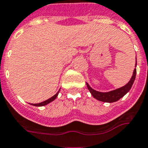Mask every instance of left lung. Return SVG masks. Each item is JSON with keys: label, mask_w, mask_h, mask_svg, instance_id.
I'll return each mask as SVG.
<instances>
[{"label": "left lung", "mask_w": 148, "mask_h": 148, "mask_svg": "<svg viewBox=\"0 0 148 148\" xmlns=\"http://www.w3.org/2000/svg\"><path fill=\"white\" fill-rule=\"evenodd\" d=\"M135 65H137V61H136ZM135 76H136V69H134L132 76L130 81L127 83L126 85L123 86L122 88H117L116 90H113V91H110L109 92H100V91H95L92 88L90 87V85L87 82H86V85H87L88 89L91 92V95L95 99H97L100 101L107 102V103H113V102L119 101V99L122 98L124 95H126L129 92V90L131 89L132 86L134 81H135Z\"/></svg>", "instance_id": "left-lung-1"}]
</instances>
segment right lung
Returning <instances> with one entry per match:
<instances>
[{
    "label": "right lung",
    "mask_w": 148,
    "mask_h": 148,
    "mask_svg": "<svg viewBox=\"0 0 148 148\" xmlns=\"http://www.w3.org/2000/svg\"><path fill=\"white\" fill-rule=\"evenodd\" d=\"M60 91L57 92V94L55 95H53V97H51V98L47 99V100H46V101H43V102H41V103H31L32 105H33V106H35V107H42V106H45V105L48 104L49 103H51V102H52L53 101H54L55 99H56V97H57V95H58V94H59Z\"/></svg>",
    "instance_id": "1"
}]
</instances>
